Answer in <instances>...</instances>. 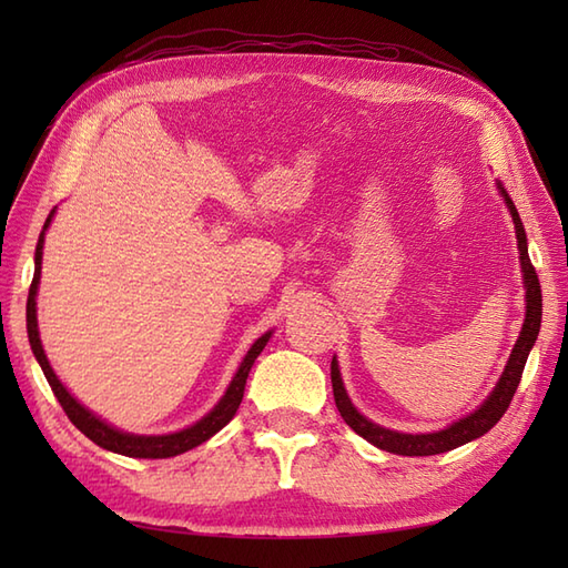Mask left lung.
I'll return each instance as SVG.
<instances>
[{
	"instance_id": "left-lung-1",
	"label": "left lung",
	"mask_w": 568,
	"mask_h": 568,
	"mask_svg": "<svg viewBox=\"0 0 568 568\" xmlns=\"http://www.w3.org/2000/svg\"><path fill=\"white\" fill-rule=\"evenodd\" d=\"M498 190H500L505 204H508V210L513 214V222H515V236H517V248H520V265H523L525 291H527L525 293L527 312H525L523 332H520V336H517L515 348H513V354L508 358V366H505L498 385L488 395V400L480 405L476 413L462 417L458 422H454V425H449L446 429H439V432H429V434L393 432V429H385V427L376 425V422L366 419L352 405V400H348V395L344 390L336 356L332 358L334 403H336V407H339L344 422L358 434V437H364L366 442H371L373 446H378V449H383V452L400 454V456H432V454L452 452V449H456V446L468 444L470 439L484 437L488 429L496 427V422L505 415V409L510 407V400H513V395L517 390V385H520L523 371H525L527 356H529V348L535 346L539 327H541V287H539V277L535 273V265H532V261H529L527 234H525L520 214H517L515 204L508 195V190L503 187V183H498Z\"/></svg>"
}]
</instances>
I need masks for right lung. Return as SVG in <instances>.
Listing matches in <instances>:
<instances>
[{"label": "right lung", "instance_id": "1", "mask_svg": "<svg viewBox=\"0 0 568 568\" xmlns=\"http://www.w3.org/2000/svg\"><path fill=\"white\" fill-rule=\"evenodd\" d=\"M55 212V210H53ZM53 212L48 214V220L43 224V232L39 236V246H36V271H33V281L29 287V300H27V329H29V342H31V352L39 361L41 368H43V376L51 385L53 395L58 397L60 407L65 409L68 419L75 425L84 437L92 439L98 446L106 452H114V454H122V456H134V458H168V456H178V454H185L190 449H195L202 442H207L210 437H214L216 432H220L224 425H229V419L236 415V409L241 405V397H244V388H246V378H248V371L253 366V361L258 358V354L263 352V346L268 344L271 334L273 332H265L261 339L253 342V346L248 348V354L241 361V366L236 371V376L229 383L226 393L222 395V400L216 403L207 415H204L195 425L187 427V429H180L175 434H159V437H143V434H129V432H119L112 425H106L104 419H100L98 415H92L88 407L80 405L75 397H72L65 385L58 381V376L53 373L51 364H48V358L43 354V346H41V336H39V322H36V293H39V281H41V258H43V234L48 224L53 220Z\"/></svg>", "mask_w": 568, "mask_h": 568}]
</instances>
